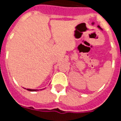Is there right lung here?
Wrapping results in <instances>:
<instances>
[{"label": "right lung", "instance_id": "add662e5", "mask_svg": "<svg viewBox=\"0 0 121 121\" xmlns=\"http://www.w3.org/2000/svg\"><path fill=\"white\" fill-rule=\"evenodd\" d=\"M27 90L30 91H38V90H31V89H27Z\"/></svg>", "mask_w": 121, "mask_h": 121}]
</instances>
